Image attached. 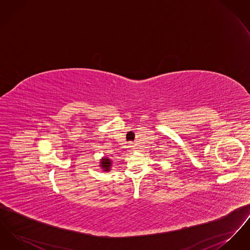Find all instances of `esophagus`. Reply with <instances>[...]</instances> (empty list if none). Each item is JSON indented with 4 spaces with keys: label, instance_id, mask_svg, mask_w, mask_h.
<instances>
[{
    "label": "esophagus",
    "instance_id": "34e87169",
    "mask_svg": "<svg viewBox=\"0 0 250 250\" xmlns=\"http://www.w3.org/2000/svg\"><path fill=\"white\" fill-rule=\"evenodd\" d=\"M129 148H130V149H133V145H130V146H129Z\"/></svg>",
    "mask_w": 250,
    "mask_h": 250
}]
</instances>
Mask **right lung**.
I'll use <instances>...</instances> for the list:
<instances>
[{
    "label": "right lung",
    "instance_id": "obj_1",
    "mask_svg": "<svg viewBox=\"0 0 250 250\" xmlns=\"http://www.w3.org/2000/svg\"><path fill=\"white\" fill-rule=\"evenodd\" d=\"M100 164H101L100 166L102 167L104 171H108L110 169V167H111V160L107 157H104V158L101 159Z\"/></svg>",
    "mask_w": 250,
    "mask_h": 250
}]
</instances>
